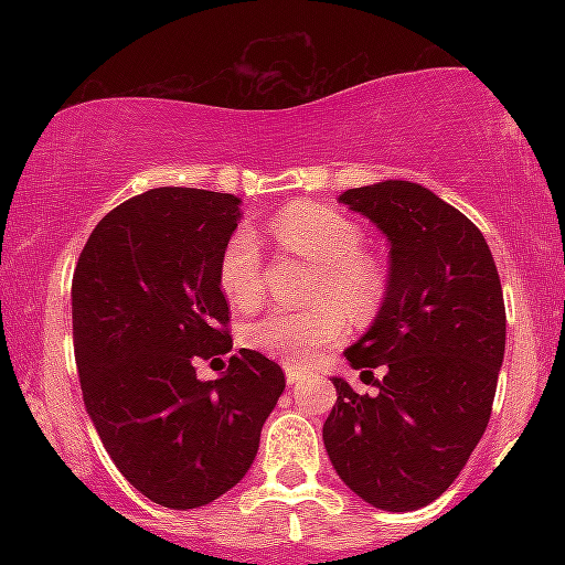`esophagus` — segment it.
Segmentation results:
<instances>
[{
    "instance_id": "34e87169",
    "label": "esophagus",
    "mask_w": 565,
    "mask_h": 565,
    "mask_svg": "<svg viewBox=\"0 0 565 565\" xmlns=\"http://www.w3.org/2000/svg\"><path fill=\"white\" fill-rule=\"evenodd\" d=\"M284 374H287L289 385H300V382L308 377V372H305V369H300V366H287V369H284Z\"/></svg>"
}]
</instances>
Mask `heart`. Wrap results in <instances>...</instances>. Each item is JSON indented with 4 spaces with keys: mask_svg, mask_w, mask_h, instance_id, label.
<instances>
[{
    "mask_svg": "<svg viewBox=\"0 0 565 565\" xmlns=\"http://www.w3.org/2000/svg\"><path fill=\"white\" fill-rule=\"evenodd\" d=\"M287 249L319 265L316 297L310 308L263 310L242 327V342L249 350L284 361L305 364L316 350L345 332L350 319L366 321L382 302V278L364 257V231L353 220L323 204H291L270 225ZM217 281L225 300L236 308H252L263 295V249L249 228L236 231L225 242L217 263Z\"/></svg>",
    "mask_w": 565,
    "mask_h": 565,
    "instance_id": "b5f03b06",
    "label": "heart"
}]
</instances>
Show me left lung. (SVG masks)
<instances>
[{
  "label": "left lung",
  "mask_w": 565,
  "mask_h": 565,
  "mask_svg": "<svg viewBox=\"0 0 565 565\" xmlns=\"http://www.w3.org/2000/svg\"><path fill=\"white\" fill-rule=\"evenodd\" d=\"M340 204L391 244L387 287L348 364L382 369L359 395L332 377L337 404L323 446L337 476L372 508L419 510L468 465L494 404L504 359V300L483 233L425 185L350 188Z\"/></svg>",
  "instance_id": "1"
}]
</instances>
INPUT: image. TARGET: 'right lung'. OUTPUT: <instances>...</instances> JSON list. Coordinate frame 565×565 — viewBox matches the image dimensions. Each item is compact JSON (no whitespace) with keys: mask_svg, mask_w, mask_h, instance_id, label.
Wrapping results in <instances>:
<instances>
[{"mask_svg":"<svg viewBox=\"0 0 565 565\" xmlns=\"http://www.w3.org/2000/svg\"><path fill=\"white\" fill-rule=\"evenodd\" d=\"M242 199L153 188L95 225L71 284L84 408L114 465L170 510L210 504L252 468L284 372L242 348L217 380L196 361L233 348L220 252Z\"/></svg>","mask_w":565,"mask_h":565,"instance_id":"right-lung-1","label":"right lung"}]
</instances>
